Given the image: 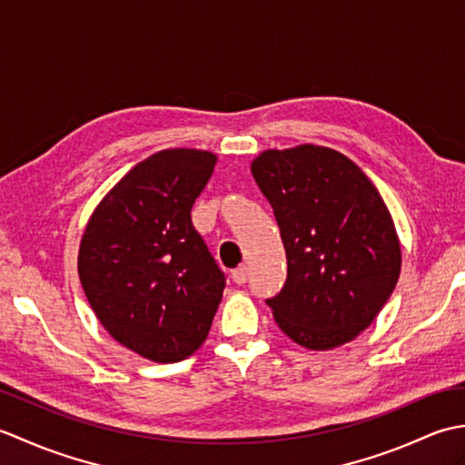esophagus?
<instances>
[{
	"instance_id": "34e87169",
	"label": "esophagus",
	"mask_w": 465,
	"mask_h": 465,
	"mask_svg": "<svg viewBox=\"0 0 465 465\" xmlns=\"http://www.w3.org/2000/svg\"><path fill=\"white\" fill-rule=\"evenodd\" d=\"M248 275H250V270L245 268V265H240V268H235V270L232 272V280H233V283L242 285V283L248 282Z\"/></svg>"
}]
</instances>
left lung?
<instances>
[{
  "label": "left lung",
  "instance_id": "obj_1",
  "mask_svg": "<svg viewBox=\"0 0 465 465\" xmlns=\"http://www.w3.org/2000/svg\"><path fill=\"white\" fill-rule=\"evenodd\" d=\"M252 173L278 220L288 280L265 300L308 350L358 338L390 300L401 248L388 205L358 165L330 147L262 152Z\"/></svg>",
  "mask_w": 465,
  "mask_h": 465
}]
</instances>
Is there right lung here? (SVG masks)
Listing matches in <instances>:
<instances>
[{
    "mask_svg": "<svg viewBox=\"0 0 465 465\" xmlns=\"http://www.w3.org/2000/svg\"><path fill=\"white\" fill-rule=\"evenodd\" d=\"M210 152L163 150L132 167L85 225L77 272L97 320L127 350L182 361L205 341L225 275L192 223Z\"/></svg>",
    "mask_w": 465,
    "mask_h": 465,
    "instance_id": "right-lung-1",
    "label": "right lung"
}]
</instances>
